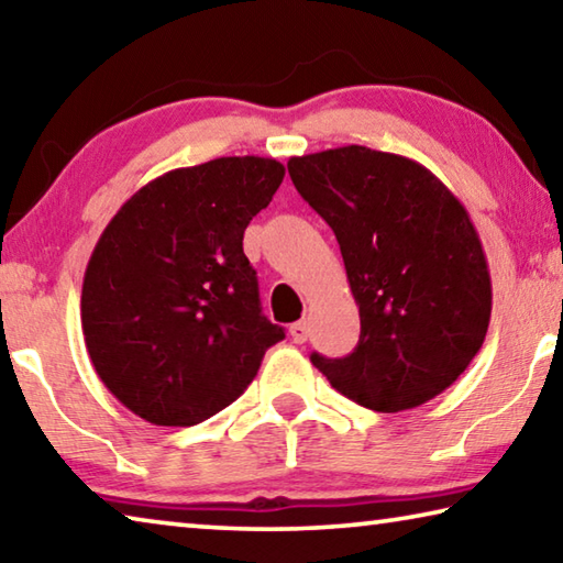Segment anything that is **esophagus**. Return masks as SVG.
<instances>
[{"mask_svg":"<svg viewBox=\"0 0 563 563\" xmlns=\"http://www.w3.org/2000/svg\"><path fill=\"white\" fill-rule=\"evenodd\" d=\"M290 338H292V342H298V345H302V342L308 340V325H305L302 320L300 322H292V325H290Z\"/></svg>","mask_w":563,"mask_h":563,"instance_id":"34e87169","label":"esophagus"}]
</instances>
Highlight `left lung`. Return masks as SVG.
I'll use <instances>...</instances> for the list:
<instances>
[{
  "mask_svg": "<svg viewBox=\"0 0 563 563\" xmlns=\"http://www.w3.org/2000/svg\"><path fill=\"white\" fill-rule=\"evenodd\" d=\"M298 194L332 228L360 308L347 357L312 352L330 385L375 412L444 393L479 352L492 278L466 208L430 168L367 146L292 156Z\"/></svg>",
  "mask_w": 563,
  "mask_h": 563,
  "instance_id": "8db88e82",
  "label": "left lung"
}]
</instances>
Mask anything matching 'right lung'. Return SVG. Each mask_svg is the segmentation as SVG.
I'll use <instances>...</instances> for the list:
<instances>
[{"mask_svg":"<svg viewBox=\"0 0 563 563\" xmlns=\"http://www.w3.org/2000/svg\"><path fill=\"white\" fill-rule=\"evenodd\" d=\"M275 158L223 156L139 188L103 228L81 288V330L109 393L158 427L235 402L285 338L261 312L243 233L278 186Z\"/></svg>","mask_w":563,"mask_h":563,"instance_id":"1","label":"right lung"}]
</instances>
